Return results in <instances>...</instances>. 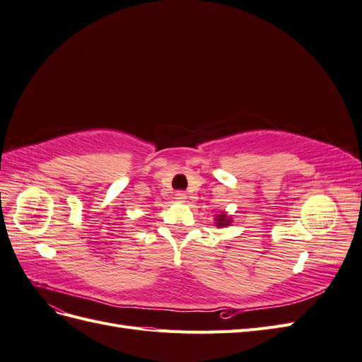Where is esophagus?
Masks as SVG:
<instances>
[{"instance_id":"1","label":"esophagus","mask_w":362,"mask_h":362,"mask_svg":"<svg viewBox=\"0 0 362 362\" xmlns=\"http://www.w3.org/2000/svg\"><path fill=\"white\" fill-rule=\"evenodd\" d=\"M175 199L185 201V199H187V194H185V192H182V190H178L177 193H175Z\"/></svg>"}]
</instances>
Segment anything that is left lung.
<instances>
[{"label": "left lung", "mask_w": 362, "mask_h": 362, "mask_svg": "<svg viewBox=\"0 0 362 362\" xmlns=\"http://www.w3.org/2000/svg\"><path fill=\"white\" fill-rule=\"evenodd\" d=\"M216 222H217V226H228L229 223H231V218H228L226 217V214H218L217 216V218H216Z\"/></svg>", "instance_id": "obj_1"}]
</instances>
